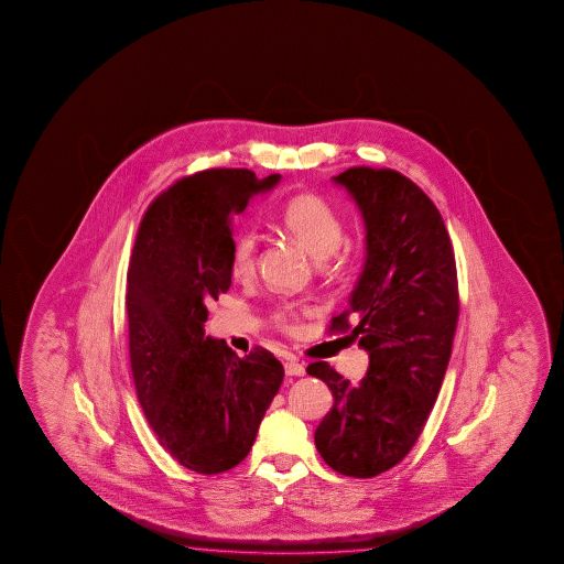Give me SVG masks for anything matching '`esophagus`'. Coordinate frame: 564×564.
Here are the masks:
<instances>
[{"label": "esophagus", "instance_id": "obj_1", "mask_svg": "<svg viewBox=\"0 0 564 564\" xmlns=\"http://www.w3.org/2000/svg\"><path fill=\"white\" fill-rule=\"evenodd\" d=\"M284 371H286L288 377H304L306 375V367L297 364V361H286L284 364Z\"/></svg>", "mask_w": 564, "mask_h": 564}]
</instances>
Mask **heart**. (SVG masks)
Instances as JSON below:
<instances>
[{
    "label": "heart",
    "instance_id": "obj_1",
    "mask_svg": "<svg viewBox=\"0 0 564 564\" xmlns=\"http://www.w3.org/2000/svg\"><path fill=\"white\" fill-rule=\"evenodd\" d=\"M280 227L288 232V237L314 257L319 267L325 270H335L341 264V257H337V249L344 240V219L334 205H329L324 197L314 193H300L288 200L280 213ZM258 258V237L254 230H240L230 247V272L239 280L254 274ZM306 304L286 302L272 310L270 322L280 332L292 334L296 329L297 317L307 314Z\"/></svg>",
    "mask_w": 564,
    "mask_h": 564
}]
</instances>
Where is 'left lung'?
I'll return each instance as SVG.
<instances>
[{
	"mask_svg": "<svg viewBox=\"0 0 564 564\" xmlns=\"http://www.w3.org/2000/svg\"><path fill=\"white\" fill-rule=\"evenodd\" d=\"M365 223V264L349 307L332 319L369 354L359 384L319 361L334 409L315 430L325 464L349 478L397 466L416 444L448 369L458 324L456 258L436 205L394 170L351 167L334 177Z\"/></svg>",
	"mask_w": 564,
	"mask_h": 564,
	"instance_id": "obj_1",
	"label": "left lung"
}]
</instances>
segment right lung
Returning a JSON list of instances; mask_svg holds the SVG:
<instances>
[{
    "label": "right lung",
    "mask_w": 564,
    "mask_h": 564,
    "mask_svg": "<svg viewBox=\"0 0 564 564\" xmlns=\"http://www.w3.org/2000/svg\"><path fill=\"white\" fill-rule=\"evenodd\" d=\"M278 182L249 170L193 173L153 199L135 235L126 290L135 394L163 448L205 476L249 456L284 379L267 349L240 359L203 329L207 304L230 288L232 217Z\"/></svg>",
    "instance_id": "add662e5"
}]
</instances>
